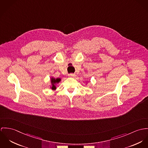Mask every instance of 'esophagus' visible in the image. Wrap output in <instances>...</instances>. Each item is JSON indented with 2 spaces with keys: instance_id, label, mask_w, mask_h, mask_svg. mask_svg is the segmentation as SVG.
Returning <instances> with one entry per match:
<instances>
[{
  "instance_id": "34e87169",
  "label": "esophagus",
  "mask_w": 148,
  "mask_h": 148,
  "mask_svg": "<svg viewBox=\"0 0 148 148\" xmlns=\"http://www.w3.org/2000/svg\"><path fill=\"white\" fill-rule=\"evenodd\" d=\"M68 76H69V77L72 78V77H74L75 75V74H69L68 75Z\"/></svg>"
}]
</instances>
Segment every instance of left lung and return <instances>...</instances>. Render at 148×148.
Masks as SVG:
<instances>
[{"label":"left lung","instance_id":"1","mask_svg":"<svg viewBox=\"0 0 148 148\" xmlns=\"http://www.w3.org/2000/svg\"><path fill=\"white\" fill-rule=\"evenodd\" d=\"M86 84H87V81L86 82Z\"/></svg>","mask_w":148,"mask_h":148}]
</instances>
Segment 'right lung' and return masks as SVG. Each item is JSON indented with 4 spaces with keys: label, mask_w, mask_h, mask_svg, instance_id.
Here are the masks:
<instances>
[{
    "label": "right lung",
    "mask_w": 148,
    "mask_h": 148,
    "mask_svg": "<svg viewBox=\"0 0 148 148\" xmlns=\"http://www.w3.org/2000/svg\"><path fill=\"white\" fill-rule=\"evenodd\" d=\"M50 88L51 90H56L57 88V86L56 84L59 83L60 82H61V79L60 78H55L53 77H51L50 78Z\"/></svg>",
    "instance_id": "1"
}]
</instances>
